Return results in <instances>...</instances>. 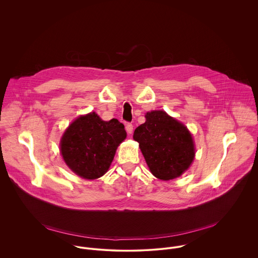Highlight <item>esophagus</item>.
<instances>
[{
  "label": "esophagus",
  "mask_w": 258,
  "mask_h": 258,
  "mask_svg": "<svg viewBox=\"0 0 258 258\" xmlns=\"http://www.w3.org/2000/svg\"><path fill=\"white\" fill-rule=\"evenodd\" d=\"M125 129H126L128 134H132V132H133V125L131 123H127Z\"/></svg>",
  "instance_id": "obj_1"
}]
</instances>
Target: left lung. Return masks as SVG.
Instances as JSON below:
<instances>
[{
	"mask_svg": "<svg viewBox=\"0 0 258 258\" xmlns=\"http://www.w3.org/2000/svg\"><path fill=\"white\" fill-rule=\"evenodd\" d=\"M145 118V123L135 129L133 138L139 143L151 173L163 181L180 177L195 159L191 134L165 111L147 112Z\"/></svg>",
	"mask_w": 258,
	"mask_h": 258,
	"instance_id": "left-lung-1",
	"label": "left lung"
}]
</instances>
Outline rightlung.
I'll list each match as a JSON object with an SVG mask.
<instances>
[{
  "label": "right lung",
  "instance_id": "add662e5",
  "mask_svg": "<svg viewBox=\"0 0 258 258\" xmlns=\"http://www.w3.org/2000/svg\"><path fill=\"white\" fill-rule=\"evenodd\" d=\"M126 136L124 125L117 119L103 121L91 112L69 126L61 137L60 153L77 176L95 180L108 171L117 147Z\"/></svg>",
  "mask_w": 258,
  "mask_h": 258
}]
</instances>
